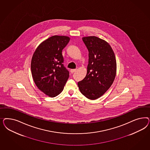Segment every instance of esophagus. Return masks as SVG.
<instances>
[{
	"label": "esophagus",
	"mask_w": 150,
	"mask_h": 150,
	"mask_svg": "<svg viewBox=\"0 0 150 150\" xmlns=\"http://www.w3.org/2000/svg\"><path fill=\"white\" fill-rule=\"evenodd\" d=\"M76 69H71V70H70V72H71V73L73 74V73H74V72L76 71Z\"/></svg>",
	"instance_id": "34e87169"
}]
</instances>
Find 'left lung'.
Listing matches in <instances>:
<instances>
[{
    "label": "left lung",
    "instance_id": "8db88e82",
    "mask_svg": "<svg viewBox=\"0 0 150 150\" xmlns=\"http://www.w3.org/2000/svg\"><path fill=\"white\" fill-rule=\"evenodd\" d=\"M82 39L88 50V64L86 76L77 85L83 95L90 100H96L113 83L117 73L116 59L107 42L96 36Z\"/></svg>",
    "mask_w": 150,
    "mask_h": 150
}]
</instances>
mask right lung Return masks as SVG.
Segmentation results:
<instances>
[{
    "label": "right lung",
    "mask_w": 150,
    "mask_h": 150,
    "mask_svg": "<svg viewBox=\"0 0 150 150\" xmlns=\"http://www.w3.org/2000/svg\"><path fill=\"white\" fill-rule=\"evenodd\" d=\"M70 37H50L37 47L32 56L31 69L37 87L46 95L54 97L63 90L69 77L64 67L62 50L68 45Z\"/></svg>",
    "instance_id": "add662e5"
}]
</instances>
